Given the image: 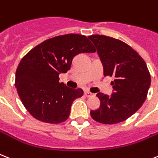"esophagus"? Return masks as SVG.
Masks as SVG:
<instances>
[{
    "instance_id": "esophagus-1",
    "label": "esophagus",
    "mask_w": 158,
    "mask_h": 158,
    "mask_svg": "<svg viewBox=\"0 0 158 158\" xmlns=\"http://www.w3.org/2000/svg\"><path fill=\"white\" fill-rule=\"evenodd\" d=\"M92 95H93V94H92V92H88V91H86V92H84V96H85V97H92Z\"/></svg>"
}]
</instances>
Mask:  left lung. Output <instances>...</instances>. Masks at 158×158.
<instances>
[{"mask_svg": "<svg viewBox=\"0 0 158 158\" xmlns=\"http://www.w3.org/2000/svg\"><path fill=\"white\" fill-rule=\"evenodd\" d=\"M94 44L104 66L105 76L114 77L110 97L97 93L101 105L90 114L95 121L115 124L125 121L146 100L151 76L145 61L131 46L120 40L103 35L88 36Z\"/></svg>", "mask_w": 158, "mask_h": 158, "instance_id": "8db88e82", "label": "left lung"}]
</instances>
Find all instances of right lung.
I'll list each match as a JSON object with an SVG mask.
<instances>
[{
  "label": "right lung",
  "mask_w": 158,
  "mask_h": 158,
  "mask_svg": "<svg viewBox=\"0 0 158 158\" xmlns=\"http://www.w3.org/2000/svg\"><path fill=\"white\" fill-rule=\"evenodd\" d=\"M95 52L88 37L79 34L52 37L31 49L20 61L15 75L18 94L31 115L47 123L66 121L72 102L83 92L60 83L59 74L70 70L77 54Z\"/></svg>",
  "instance_id": "obj_1"
}]
</instances>
